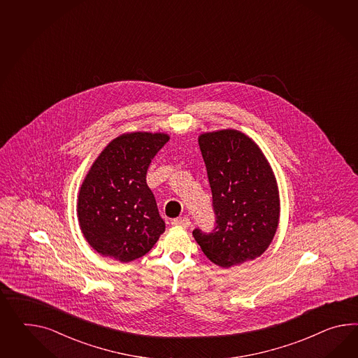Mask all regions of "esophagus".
Returning <instances> with one entry per match:
<instances>
[{"instance_id":"obj_1","label":"esophagus","mask_w":358,"mask_h":358,"mask_svg":"<svg viewBox=\"0 0 358 358\" xmlns=\"http://www.w3.org/2000/svg\"><path fill=\"white\" fill-rule=\"evenodd\" d=\"M172 224H173L175 227H189L192 222H190V218L189 217H180L175 218V220L172 221Z\"/></svg>"}]
</instances>
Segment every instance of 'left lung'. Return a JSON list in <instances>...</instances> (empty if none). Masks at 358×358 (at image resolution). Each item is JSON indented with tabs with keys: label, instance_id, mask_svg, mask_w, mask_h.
Returning a JSON list of instances; mask_svg holds the SVG:
<instances>
[{
	"label": "left lung",
	"instance_id": "obj_1",
	"mask_svg": "<svg viewBox=\"0 0 358 358\" xmlns=\"http://www.w3.org/2000/svg\"><path fill=\"white\" fill-rule=\"evenodd\" d=\"M212 192L216 225L210 233L194 229L201 251L229 268L262 256L277 231L278 186L262 150L234 129L199 137Z\"/></svg>",
	"mask_w": 358,
	"mask_h": 358
}]
</instances>
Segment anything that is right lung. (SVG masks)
Returning <instances> with one entry per match:
<instances>
[{
    "label": "right lung",
    "instance_id": "add662e5",
    "mask_svg": "<svg viewBox=\"0 0 358 358\" xmlns=\"http://www.w3.org/2000/svg\"><path fill=\"white\" fill-rule=\"evenodd\" d=\"M168 140L164 133H128L111 141L96 157L78 203L81 231L96 252L133 262L163 234L166 224L146 175Z\"/></svg>",
    "mask_w": 358,
    "mask_h": 358
}]
</instances>
